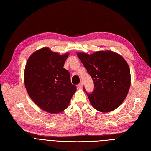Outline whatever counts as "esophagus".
Returning a JSON list of instances; mask_svg holds the SVG:
<instances>
[{"mask_svg":"<svg viewBox=\"0 0 151 151\" xmlns=\"http://www.w3.org/2000/svg\"><path fill=\"white\" fill-rule=\"evenodd\" d=\"M77 87H78V89H82V87H83V84H82V82L80 83V84L77 86Z\"/></svg>","mask_w":151,"mask_h":151,"instance_id":"34e87169","label":"esophagus"}]
</instances>
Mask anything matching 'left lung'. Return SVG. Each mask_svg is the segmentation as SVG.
I'll return each mask as SVG.
<instances>
[{"label":"left lung","instance_id":"1","mask_svg":"<svg viewBox=\"0 0 151 151\" xmlns=\"http://www.w3.org/2000/svg\"><path fill=\"white\" fill-rule=\"evenodd\" d=\"M77 56L94 82L93 92L87 93L92 106L103 113L117 108L126 98L131 84L126 60L111 50L91 54L78 52Z\"/></svg>","mask_w":151,"mask_h":151}]
</instances>
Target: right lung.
<instances>
[{
  "mask_svg": "<svg viewBox=\"0 0 151 151\" xmlns=\"http://www.w3.org/2000/svg\"><path fill=\"white\" fill-rule=\"evenodd\" d=\"M69 53L61 54L43 47L28 58L24 82L28 95L41 109L50 114L63 111L68 106L76 87L70 73L63 67Z\"/></svg>",
  "mask_w": 151,
  "mask_h": 151,
  "instance_id": "add662e5",
  "label": "right lung"
}]
</instances>
